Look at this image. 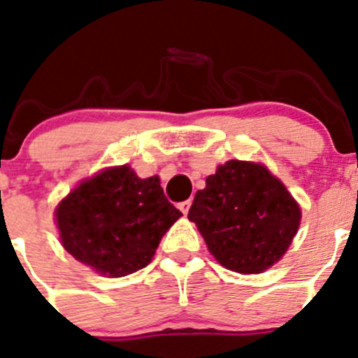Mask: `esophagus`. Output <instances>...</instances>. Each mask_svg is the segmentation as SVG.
<instances>
[{"mask_svg": "<svg viewBox=\"0 0 358 358\" xmlns=\"http://www.w3.org/2000/svg\"><path fill=\"white\" fill-rule=\"evenodd\" d=\"M190 205H192V201H190V199H187V201H182V203H178V208L182 210V213H183V215H187V212H189Z\"/></svg>", "mask_w": 358, "mask_h": 358, "instance_id": "34e87169", "label": "esophagus"}]
</instances>
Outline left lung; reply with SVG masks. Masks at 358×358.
I'll return each instance as SVG.
<instances>
[{
	"label": "left lung",
	"instance_id": "obj_1",
	"mask_svg": "<svg viewBox=\"0 0 358 358\" xmlns=\"http://www.w3.org/2000/svg\"><path fill=\"white\" fill-rule=\"evenodd\" d=\"M299 203L266 166L228 160L206 178L189 210L213 258L238 273L279 262L300 226Z\"/></svg>",
	"mask_w": 358,
	"mask_h": 358
}]
</instances>
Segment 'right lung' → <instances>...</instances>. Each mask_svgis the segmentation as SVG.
Instances as JSON below:
<instances>
[{
	"label": "right lung",
	"mask_w": 358,
	"mask_h": 358,
	"mask_svg": "<svg viewBox=\"0 0 358 358\" xmlns=\"http://www.w3.org/2000/svg\"><path fill=\"white\" fill-rule=\"evenodd\" d=\"M69 255L106 277L145 268L182 212L164 196L159 176L139 178L116 166L79 183L55 212Z\"/></svg>",
	"instance_id": "right-lung-1"
}]
</instances>
